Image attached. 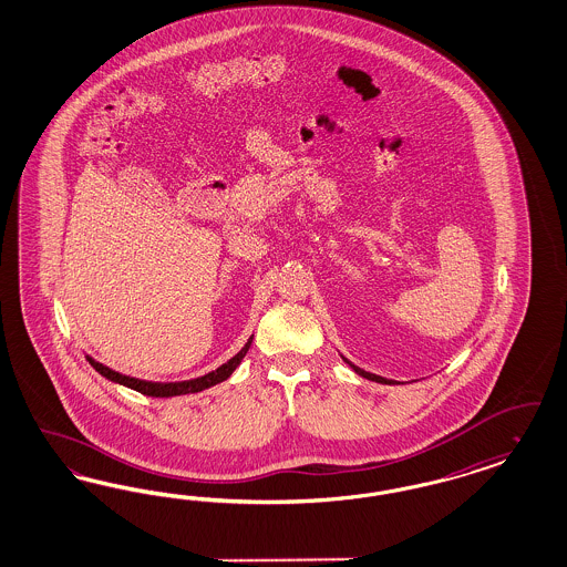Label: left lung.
Here are the masks:
<instances>
[{
	"instance_id": "8db88e82",
	"label": "left lung",
	"mask_w": 567,
	"mask_h": 567,
	"mask_svg": "<svg viewBox=\"0 0 567 567\" xmlns=\"http://www.w3.org/2000/svg\"><path fill=\"white\" fill-rule=\"evenodd\" d=\"M352 367L353 371L358 372V374H362L364 379H371V381H377V383H393V381H390V379H383V377H379V374H372V372L362 371V369H358V367H353V364H350Z\"/></svg>"
}]
</instances>
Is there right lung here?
Segmentation results:
<instances>
[{
  "label": "right lung",
  "mask_w": 567,
  "mask_h": 567,
  "mask_svg": "<svg viewBox=\"0 0 567 567\" xmlns=\"http://www.w3.org/2000/svg\"><path fill=\"white\" fill-rule=\"evenodd\" d=\"M251 341H254V337L247 341V346H245L240 352L236 353L235 358H230V360H228L226 364H221L219 369L207 372V374H203V377H198V379L176 381V383H153V381L136 379V377H127V374H121V372L113 371V369L100 364V362H96V360L90 358V355H87V362H90L102 377H106V379H111V381H115V383H121V385H125V388H130V390H136L140 391V393H144V395H153V398H172V395H184V393H196V391L207 390V388H214L217 383L226 381V379L235 372L236 367L240 364V360L245 358V353L249 352Z\"/></svg>",
  "instance_id": "1"
}]
</instances>
